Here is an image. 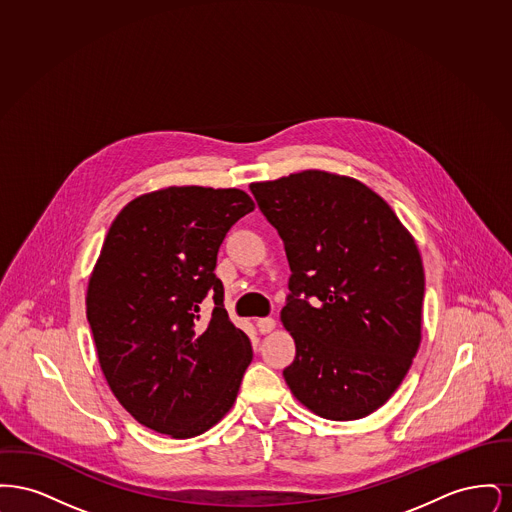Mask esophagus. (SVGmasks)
<instances>
[{"label":"esophagus","instance_id":"esophagus-1","mask_svg":"<svg viewBox=\"0 0 512 512\" xmlns=\"http://www.w3.org/2000/svg\"><path fill=\"white\" fill-rule=\"evenodd\" d=\"M276 328V320L274 318H259L257 320V330L261 332V334H268V332H272Z\"/></svg>","mask_w":512,"mask_h":512}]
</instances>
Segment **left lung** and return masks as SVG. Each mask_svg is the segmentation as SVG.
Masks as SVG:
<instances>
[{
	"mask_svg": "<svg viewBox=\"0 0 512 512\" xmlns=\"http://www.w3.org/2000/svg\"><path fill=\"white\" fill-rule=\"evenodd\" d=\"M290 261L280 318L295 340L293 395L357 420L399 388L420 345L424 268L390 205L355 178L303 171L249 186Z\"/></svg>",
	"mask_w": 512,
	"mask_h": 512,
	"instance_id": "8db88e82",
	"label": "left lung"
}]
</instances>
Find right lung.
<instances>
[{
	"mask_svg": "<svg viewBox=\"0 0 512 512\" xmlns=\"http://www.w3.org/2000/svg\"><path fill=\"white\" fill-rule=\"evenodd\" d=\"M253 209L236 188L171 186L132 199L107 232L86 317L109 388L149 430L194 438L236 401L253 351L215 267L228 230ZM205 296L216 307L199 321Z\"/></svg>",
	"mask_w": 512,
	"mask_h": 512,
	"instance_id": "1",
	"label": "right lung"
}]
</instances>
